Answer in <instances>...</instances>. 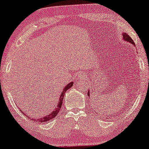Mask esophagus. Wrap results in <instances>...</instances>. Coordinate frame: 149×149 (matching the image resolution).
Here are the masks:
<instances>
[{"mask_svg":"<svg viewBox=\"0 0 149 149\" xmlns=\"http://www.w3.org/2000/svg\"><path fill=\"white\" fill-rule=\"evenodd\" d=\"M80 78H81V79H82V80H86V76L85 75L81 74L80 75Z\"/></svg>","mask_w":149,"mask_h":149,"instance_id":"34e87169","label":"esophagus"}]
</instances>
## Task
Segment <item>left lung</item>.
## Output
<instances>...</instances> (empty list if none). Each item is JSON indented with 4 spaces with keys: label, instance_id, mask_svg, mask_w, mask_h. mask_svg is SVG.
Here are the masks:
<instances>
[{
    "label": "left lung",
    "instance_id": "left-lung-1",
    "mask_svg": "<svg viewBox=\"0 0 149 149\" xmlns=\"http://www.w3.org/2000/svg\"><path fill=\"white\" fill-rule=\"evenodd\" d=\"M123 40H124V41H127V42H129V43L132 44V45H135V44L134 43V41H133L132 39L129 36V35L127 34V33H123ZM88 96L90 97V94H89V92H88Z\"/></svg>",
    "mask_w": 149,
    "mask_h": 149
}]
</instances>
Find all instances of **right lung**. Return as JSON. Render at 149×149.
I'll use <instances>...</instances> for the list:
<instances>
[{
    "label": "right lung",
    "mask_w": 149,
    "mask_h": 149,
    "mask_svg": "<svg viewBox=\"0 0 149 149\" xmlns=\"http://www.w3.org/2000/svg\"><path fill=\"white\" fill-rule=\"evenodd\" d=\"M73 84H74V82H73V81L70 82V84H68V85L63 88V91H62V92L61 93L60 97H59V100L58 102V103H57L56 107L55 108V109L53 110V111H52V112H51L49 114L46 115L45 116H43L42 118H40L36 119L37 121H38L39 123H46V122L49 121L50 120L53 119V118L56 116V115H57V114H58L59 112V110H60V109H61V105H62V104H63V97H64V95H65V92L68 90V89H70V88L72 87ZM21 111L23 113V111H22V110H21ZM23 114H24V113H23ZM29 118H30V117H29ZM36 120H35V121H36Z\"/></svg>",
    "instance_id": "obj_1"
}]
</instances>
